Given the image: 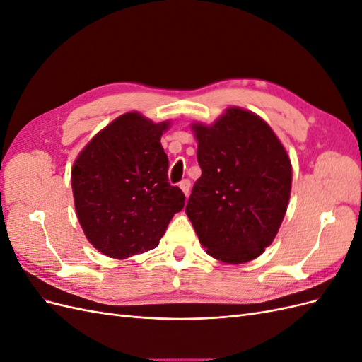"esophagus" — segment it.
Returning <instances> with one entry per match:
<instances>
[{
	"mask_svg": "<svg viewBox=\"0 0 362 362\" xmlns=\"http://www.w3.org/2000/svg\"><path fill=\"white\" fill-rule=\"evenodd\" d=\"M190 180H182L181 182H180V189L182 190V193L185 194V196H189V193H190Z\"/></svg>",
	"mask_w": 362,
	"mask_h": 362,
	"instance_id": "34e87169",
	"label": "esophagus"
}]
</instances>
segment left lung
I'll use <instances>...</instances> for the list:
<instances>
[{"mask_svg":"<svg viewBox=\"0 0 362 362\" xmlns=\"http://www.w3.org/2000/svg\"><path fill=\"white\" fill-rule=\"evenodd\" d=\"M192 128L202 175L185 213L208 255L247 262L272 245L286 216L290 158L264 120L242 108Z\"/></svg>","mask_w":362,"mask_h":362,"instance_id":"1","label":"left lung"}]
</instances>
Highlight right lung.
Wrapping results in <instances>:
<instances>
[{
    "label": "right lung",
    "instance_id": "obj_1",
    "mask_svg": "<svg viewBox=\"0 0 362 362\" xmlns=\"http://www.w3.org/2000/svg\"><path fill=\"white\" fill-rule=\"evenodd\" d=\"M168 122L125 113L100 131L75 160L72 192L87 240L124 259L158 246L185 196L170 185L161 146Z\"/></svg>",
    "mask_w": 362,
    "mask_h": 362
}]
</instances>
